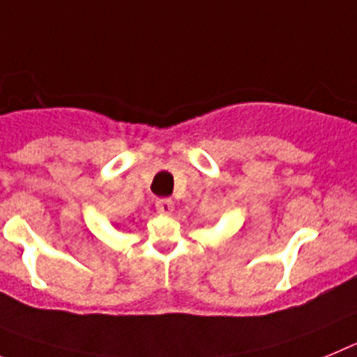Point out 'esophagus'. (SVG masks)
<instances>
[{
  "instance_id": "esophagus-1",
  "label": "esophagus",
  "mask_w": 357,
  "mask_h": 357,
  "mask_svg": "<svg viewBox=\"0 0 357 357\" xmlns=\"http://www.w3.org/2000/svg\"><path fill=\"white\" fill-rule=\"evenodd\" d=\"M155 206L160 213L169 215V213H172V210H174V202H172V199H169V197H162V199H156Z\"/></svg>"
}]
</instances>
